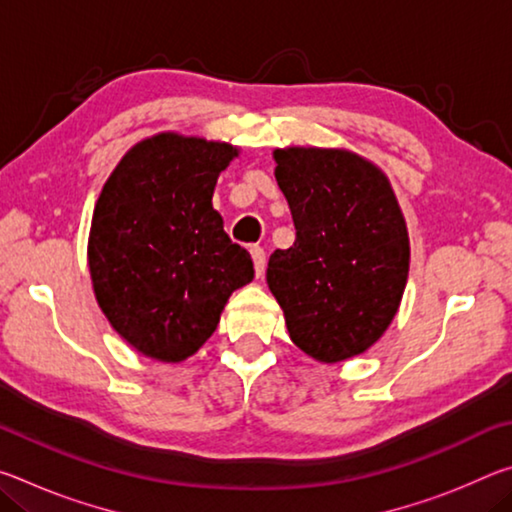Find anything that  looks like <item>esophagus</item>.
<instances>
[{"label":"esophagus","mask_w":512,"mask_h":512,"mask_svg":"<svg viewBox=\"0 0 512 512\" xmlns=\"http://www.w3.org/2000/svg\"><path fill=\"white\" fill-rule=\"evenodd\" d=\"M250 255H253V264H255L257 277H262V275H264V268H266V253H264V248L253 246V248H250Z\"/></svg>","instance_id":"esophagus-1"}]
</instances>
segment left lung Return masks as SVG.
Returning a JSON list of instances; mask_svg holds the SVG:
<instances>
[{
	"instance_id": "8db88e82",
	"label": "left lung",
	"mask_w": 512,
	"mask_h": 512,
	"mask_svg": "<svg viewBox=\"0 0 512 512\" xmlns=\"http://www.w3.org/2000/svg\"><path fill=\"white\" fill-rule=\"evenodd\" d=\"M273 160L296 241L268 259V289L311 359L357 357L391 327L409 280V230L391 180L339 146H284Z\"/></svg>"
}]
</instances>
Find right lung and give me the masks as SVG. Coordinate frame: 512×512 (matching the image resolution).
Wrapping results in <instances>:
<instances>
[{"mask_svg": "<svg viewBox=\"0 0 512 512\" xmlns=\"http://www.w3.org/2000/svg\"><path fill=\"white\" fill-rule=\"evenodd\" d=\"M239 149L164 131L126 151L97 198L90 280L110 327L140 354L180 363L203 348L253 259L223 232L216 180Z\"/></svg>", "mask_w": 512, "mask_h": 512, "instance_id": "right-lung-1", "label": "right lung"}]
</instances>
